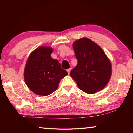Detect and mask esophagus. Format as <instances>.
<instances>
[{
  "mask_svg": "<svg viewBox=\"0 0 133 133\" xmlns=\"http://www.w3.org/2000/svg\"><path fill=\"white\" fill-rule=\"evenodd\" d=\"M70 71H71V69H67V72H68V74H70Z\"/></svg>",
  "mask_w": 133,
  "mask_h": 133,
  "instance_id": "34e87169",
  "label": "esophagus"
}]
</instances>
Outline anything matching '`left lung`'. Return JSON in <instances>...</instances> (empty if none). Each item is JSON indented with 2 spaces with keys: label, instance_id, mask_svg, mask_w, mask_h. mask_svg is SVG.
<instances>
[{
  "label": "left lung",
  "instance_id": "left-lung-1",
  "mask_svg": "<svg viewBox=\"0 0 133 133\" xmlns=\"http://www.w3.org/2000/svg\"><path fill=\"white\" fill-rule=\"evenodd\" d=\"M78 64L70 75L82 91L94 94L106 86L111 75V64L102 48L82 38L73 43Z\"/></svg>",
  "mask_w": 133,
  "mask_h": 133
}]
</instances>
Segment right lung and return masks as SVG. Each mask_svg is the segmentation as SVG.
Here are the masks:
<instances>
[{
	"label": "right lung",
	"mask_w": 133,
	"mask_h": 133,
	"mask_svg": "<svg viewBox=\"0 0 133 133\" xmlns=\"http://www.w3.org/2000/svg\"><path fill=\"white\" fill-rule=\"evenodd\" d=\"M51 47L41 46L30 54L25 66L24 77L28 87L35 94L47 96L57 89L68 73L56 59L51 58Z\"/></svg>",
	"instance_id": "right-lung-1"
}]
</instances>
